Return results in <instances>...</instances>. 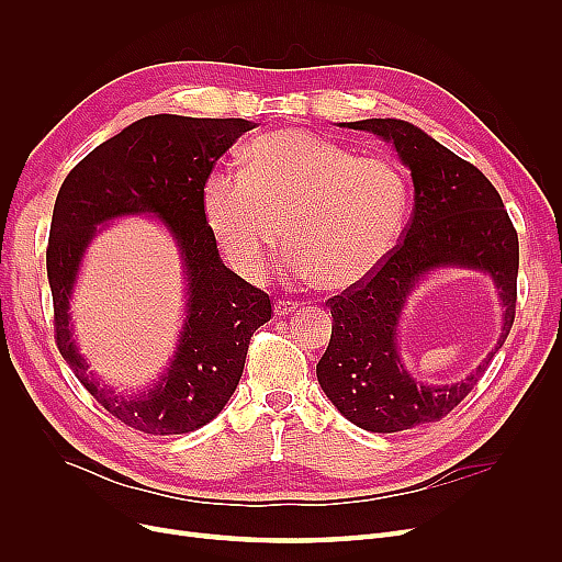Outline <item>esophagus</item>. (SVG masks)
<instances>
[{
	"mask_svg": "<svg viewBox=\"0 0 562 562\" xmlns=\"http://www.w3.org/2000/svg\"><path fill=\"white\" fill-rule=\"evenodd\" d=\"M296 310H299V303H291V301H278L276 307H273L276 316H289V314H293Z\"/></svg>",
	"mask_w": 562,
	"mask_h": 562,
	"instance_id": "34e87169",
	"label": "esophagus"
}]
</instances>
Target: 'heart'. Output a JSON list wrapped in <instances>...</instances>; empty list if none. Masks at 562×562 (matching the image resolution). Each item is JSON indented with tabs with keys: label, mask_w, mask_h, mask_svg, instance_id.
<instances>
[{
	"label": "heart",
	"mask_w": 562,
	"mask_h": 562,
	"mask_svg": "<svg viewBox=\"0 0 562 562\" xmlns=\"http://www.w3.org/2000/svg\"><path fill=\"white\" fill-rule=\"evenodd\" d=\"M244 170H214L202 184V216L232 269L259 280L284 244L293 266L323 293L362 284L390 257L405 225L409 189L382 157L303 127L246 143Z\"/></svg>",
	"instance_id": "1"
}]
</instances>
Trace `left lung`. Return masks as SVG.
<instances>
[{
  "label": "left lung",
  "mask_w": 562,
  "mask_h": 562,
  "mask_svg": "<svg viewBox=\"0 0 562 562\" xmlns=\"http://www.w3.org/2000/svg\"><path fill=\"white\" fill-rule=\"evenodd\" d=\"M339 125L371 132L396 147L415 184V206L403 241L375 273L326 303L333 335L316 378L350 424L371 432H398L445 419L504 346L517 305V229L487 177L419 127L396 117ZM447 265L487 272L499 289L505 323L493 352L464 381L428 386L402 367L395 335L404 301L418 280Z\"/></svg>",
  "instance_id": "1"
}]
</instances>
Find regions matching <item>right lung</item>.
Here are the masks:
<instances>
[{"label": "right lung", "mask_w": 562, "mask_h": 562, "mask_svg": "<svg viewBox=\"0 0 562 562\" xmlns=\"http://www.w3.org/2000/svg\"><path fill=\"white\" fill-rule=\"evenodd\" d=\"M252 127L244 117L147 115L88 153L58 189L47 246L56 346L109 415L140 432L182 435L210 424L239 385L252 333L271 321L269 293L223 263L200 204L206 175ZM138 213L157 215L181 248L188 318L167 373L150 391L123 397L87 369L67 310L97 225Z\"/></svg>", "instance_id": "obj_1"}]
</instances>
